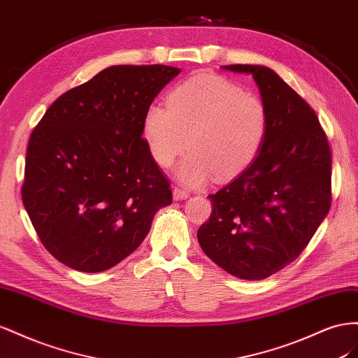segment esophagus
<instances>
[{"label": "esophagus", "instance_id": "1", "mask_svg": "<svg viewBox=\"0 0 358 358\" xmlns=\"http://www.w3.org/2000/svg\"><path fill=\"white\" fill-rule=\"evenodd\" d=\"M172 195H173V199H186L187 196H189V192L187 190H185V189H181V187H176L172 190Z\"/></svg>", "mask_w": 358, "mask_h": 358}]
</instances>
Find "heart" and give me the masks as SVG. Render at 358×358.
I'll list each match as a JSON object with an SVG mask.
<instances>
[{"label": "heart", "mask_w": 358, "mask_h": 358, "mask_svg": "<svg viewBox=\"0 0 358 358\" xmlns=\"http://www.w3.org/2000/svg\"><path fill=\"white\" fill-rule=\"evenodd\" d=\"M267 130L262 100L213 73L193 75L171 91L168 106L152 103L144 115V138L159 166H171L192 148L178 168L189 186L213 173L220 180L238 176L259 155Z\"/></svg>", "instance_id": "1"}]
</instances>
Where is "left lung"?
I'll use <instances>...</instances> for the list:
<instances>
[{
  "instance_id": "obj_1",
  "label": "left lung",
  "mask_w": 358,
  "mask_h": 358,
  "mask_svg": "<svg viewBox=\"0 0 358 358\" xmlns=\"http://www.w3.org/2000/svg\"><path fill=\"white\" fill-rule=\"evenodd\" d=\"M223 69L253 76L268 130L257 159L208 195L211 216L198 229V241L224 271L261 280L297 259L329 213L331 152L315 110L271 69Z\"/></svg>"
}]
</instances>
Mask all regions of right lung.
<instances>
[{"label":"right lung","mask_w":358,"mask_h":358,"mask_svg":"<svg viewBox=\"0 0 358 358\" xmlns=\"http://www.w3.org/2000/svg\"><path fill=\"white\" fill-rule=\"evenodd\" d=\"M181 69L112 66L61 94L28 141L22 202L45 249L67 267L99 273L144 241L172 202L151 157L144 115Z\"/></svg>","instance_id":"add662e5"}]
</instances>
